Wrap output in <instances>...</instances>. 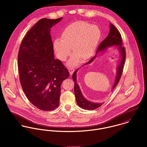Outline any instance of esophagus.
<instances>
[{
  "label": "esophagus",
  "mask_w": 147,
  "mask_h": 147,
  "mask_svg": "<svg viewBox=\"0 0 147 147\" xmlns=\"http://www.w3.org/2000/svg\"><path fill=\"white\" fill-rule=\"evenodd\" d=\"M68 71H69V72L70 75H72L74 72L75 71V69L74 68H69L68 69Z\"/></svg>",
  "instance_id": "1"
}]
</instances>
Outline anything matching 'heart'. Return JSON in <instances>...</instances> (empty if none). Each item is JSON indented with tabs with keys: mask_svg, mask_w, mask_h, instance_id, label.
Listing matches in <instances>:
<instances>
[{
	"mask_svg": "<svg viewBox=\"0 0 147 147\" xmlns=\"http://www.w3.org/2000/svg\"><path fill=\"white\" fill-rule=\"evenodd\" d=\"M101 38V31L95 25L84 21H78L69 25L63 32L61 41L56 40L54 47L58 58L65 61L72 48L75 54L68 65H76L83 59L89 58L95 51Z\"/></svg>",
	"mask_w": 147,
	"mask_h": 147,
	"instance_id": "heart-1",
	"label": "heart"
}]
</instances>
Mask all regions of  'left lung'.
Wrapping results in <instances>:
<instances>
[{
    "label": "left lung",
    "instance_id": "8db88e82",
    "mask_svg": "<svg viewBox=\"0 0 147 147\" xmlns=\"http://www.w3.org/2000/svg\"><path fill=\"white\" fill-rule=\"evenodd\" d=\"M111 46H117L121 54V61L119 66L118 67L115 82L113 86V89L115 88L117 85L118 84V82L122 76V74L123 72V69L124 67V64L125 62L126 55L125 47L122 46V39L121 34L119 32V30L115 28V26L113 24H110V29L109 33L105 40L100 43V45L97 48L96 54H97L98 52L101 51L105 50V49H106L107 47H109ZM95 57L96 56L93 57L88 63L85 64L84 65L91 63L94 60ZM77 71H78V69H76L72 75V79H73V81L74 82V92H75L76 100L78 105H79V106L81 108L85 110H94L96 109H97L98 107H100L102 105L101 104H96L94 102H91L90 101H88L82 95L80 89L78 84L76 83Z\"/></svg>",
    "mask_w": 147,
    "mask_h": 147
}]
</instances>
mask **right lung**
Returning <instances> with one entry per match:
<instances>
[{"mask_svg": "<svg viewBox=\"0 0 147 147\" xmlns=\"http://www.w3.org/2000/svg\"><path fill=\"white\" fill-rule=\"evenodd\" d=\"M62 18H43L26 34L18 53L21 87L26 97L43 111L56 109L59 104L61 86L69 73L59 59H55L50 28Z\"/></svg>", "mask_w": 147, "mask_h": 147, "instance_id": "right-lung-1", "label": "right lung"}]
</instances>
